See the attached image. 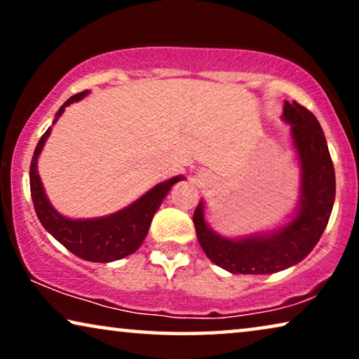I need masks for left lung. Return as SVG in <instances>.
I'll list each match as a JSON object with an SVG mask.
<instances>
[{"label": "left lung", "instance_id": "1", "mask_svg": "<svg viewBox=\"0 0 359 359\" xmlns=\"http://www.w3.org/2000/svg\"><path fill=\"white\" fill-rule=\"evenodd\" d=\"M283 121L291 132L301 170L296 208L283 224L240 237H227L210 227L205 203L194 210V227L201 248L210 262L235 274H271L302 262L312 252L335 203V170L320 124L296 101L284 102Z\"/></svg>", "mask_w": 359, "mask_h": 359}]
</instances>
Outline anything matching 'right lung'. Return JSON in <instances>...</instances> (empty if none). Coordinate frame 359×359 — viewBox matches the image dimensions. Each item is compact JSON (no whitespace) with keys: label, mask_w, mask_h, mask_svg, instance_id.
Segmentation results:
<instances>
[{"label":"right lung","mask_w":359,"mask_h":359,"mask_svg":"<svg viewBox=\"0 0 359 359\" xmlns=\"http://www.w3.org/2000/svg\"><path fill=\"white\" fill-rule=\"evenodd\" d=\"M90 95V90L78 93L72 96L60 106L53 117L52 126L60 119L67 106L73 102L81 101L83 97ZM52 127H48L46 134L41 137L39 144L34 150V156L29 168V181H31V196L34 209L43 229L52 235L57 242H60L73 255L80 257L86 262L95 263H111L116 259L126 258L135 253L149 233L151 219L158 208L163 203L170 189L183 181L184 176H173V178L161 181L154 188L142 194L134 203L126 205L124 209L117 210L114 214L102 215V217L91 219H72L58 212L53 208L50 199L47 198L43 189L41 175L37 170V161L43 150V145L50 137Z\"/></svg>","instance_id":"1"}]
</instances>
